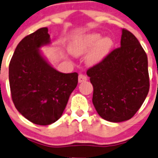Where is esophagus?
Wrapping results in <instances>:
<instances>
[{"label": "esophagus", "instance_id": "1", "mask_svg": "<svg viewBox=\"0 0 158 158\" xmlns=\"http://www.w3.org/2000/svg\"><path fill=\"white\" fill-rule=\"evenodd\" d=\"M85 81H87V77L84 75V74H80L79 77H78V81H79V83L84 82Z\"/></svg>", "mask_w": 158, "mask_h": 158}]
</instances>
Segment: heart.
<instances>
[{
	"instance_id": "1",
	"label": "heart",
	"mask_w": 158,
	"mask_h": 158,
	"mask_svg": "<svg viewBox=\"0 0 158 158\" xmlns=\"http://www.w3.org/2000/svg\"><path fill=\"white\" fill-rule=\"evenodd\" d=\"M113 40L110 37H102L99 33H89L81 35L70 43L69 50L74 56H78L88 52L86 55V63L89 65H95L102 62L113 47Z\"/></svg>"
}]
</instances>
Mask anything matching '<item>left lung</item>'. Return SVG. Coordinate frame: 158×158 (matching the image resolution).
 Listing matches in <instances>:
<instances>
[{
  "instance_id": "obj_1",
  "label": "left lung",
  "mask_w": 158,
  "mask_h": 158,
  "mask_svg": "<svg viewBox=\"0 0 158 158\" xmlns=\"http://www.w3.org/2000/svg\"><path fill=\"white\" fill-rule=\"evenodd\" d=\"M121 33V47L87 71L94 107L101 118L111 122L133 118L149 89L146 53L133 33L125 29Z\"/></svg>"
}]
</instances>
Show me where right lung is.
Wrapping results in <instances>:
<instances>
[{"instance_id": "add662e5", "label": "right lung", "mask_w": 158, "mask_h": 158, "mask_svg": "<svg viewBox=\"0 0 158 158\" xmlns=\"http://www.w3.org/2000/svg\"><path fill=\"white\" fill-rule=\"evenodd\" d=\"M48 28H40L20 41L9 67L12 99L23 117L40 125L61 117L70 94L77 85V73L55 69L40 48L51 44Z\"/></svg>"}]
</instances>
